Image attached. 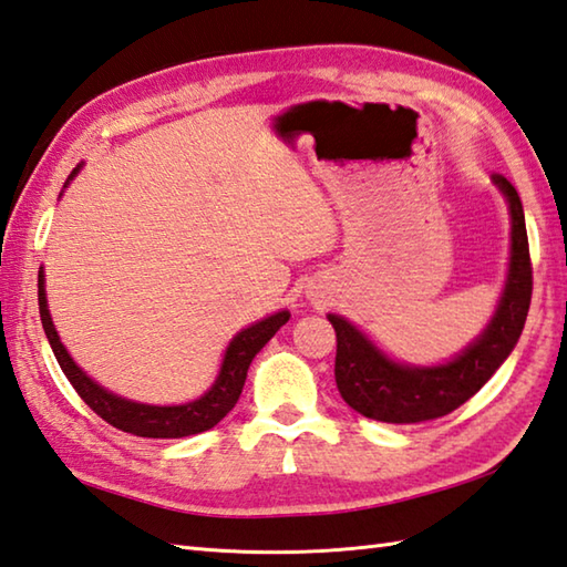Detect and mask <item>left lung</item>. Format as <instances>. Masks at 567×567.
Here are the masks:
<instances>
[{
    "instance_id": "left-lung-1",
    "label": "left lung",
    "mask_w": 567,
    "mask_h": 567,
    "mask_svg": "<svg viewBox=\"0 0 567 567\" xmlns=\"http://www.w3.org/2000/svg\"><path fill=\"white\" fill-rule=\"evenodd\" d=\"M494 184L512 208V265L492 324L457 359L435 369L393 363L347 319L329 315L337 331V388L357 413L395 425L442 417L467 403L514 351L528 317L534 268L518 192L502 174H494Z\"/></svg>"
}]
</instances>
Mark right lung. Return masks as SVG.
Returning <instances> with one entry per match:
<instances>
[{
	"label": "right lung",
	"mask_w": 567,
	"mask_h": 567,
	"mask_svg": "<svg viewBox=\"0 0 567 567\" xmlns=\"http://www.w3.org/2000/svg\"><path fill=\"white\" fill-rule=\"evenodd\" d=\"M78 169H73V174ZM73 174L69 179H73ZM39 315H41L43 331H47V339L53 349V357L59 361L65 379H69L71 385L75 388V393L83 398V403L91 408L95 415L103 417L105 423H110L122 432H132V435L137 437H162V440L198 435V432H206L214 425H218L220 420L230 413L233 405L238 403L243 385H246L248 365L255 359V353H258L265 343L275 337V331L282 324H287V319H290V312H277L268 319L258 321V324L243 329L240 334L230 341L218 379L214 385H210V391L206 395L186 405L159 408V405L132 403V401H125V398L107 393L105 388L93 383L81 369H78L53 329V321L47 307V292H43V270H39Z\"/></svg>",
	"instance_id": "right-lung-1"
}]
</instances>
